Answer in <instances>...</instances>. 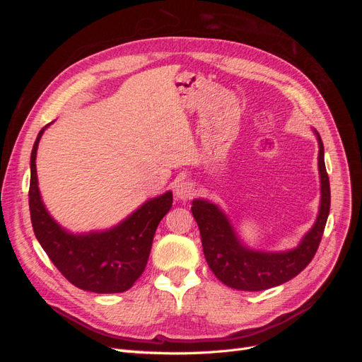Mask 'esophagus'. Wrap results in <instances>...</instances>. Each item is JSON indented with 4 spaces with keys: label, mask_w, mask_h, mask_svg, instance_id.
Returning <instances> with one entry per match:
<instances>
[{
    "label": "esophagus",
    "mask_w": 362,
    "mask_h": 362,
    "mask_svg": "<svg viewBox=\"0 0 362 362\" xmlns=\"http://www.w3.org/2000/svg\"><path fill=\"white\" fill-rule=\"evenodd\" d=\"M194 192H196V189H194L193 182H190V181H180L177 185H175V196H177V198L181 201L190 199L194 194Z\"/></svg>",
    "instance_id": "esophagus-1"
}]
</instances>
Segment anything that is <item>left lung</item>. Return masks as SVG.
<instances>
[{
    "label": "left lung",
    "instance_id": "obj_1",
    "mask_svg": "<svg viewBox=\"0 0 362 362\" xmlns=\"http://www.w3.org/2000/svg\"><path fill=\"white\" fill-rule=\"evenodd\" d=\"M314 133L319 140L322 198L315 223L303 235L298 247L284 252L249 249L240 242L229 218L216 204L206 199H194L192 202V213L199 226L208 267L225 286L243 291H261L276 287L298 276L314 258L331 208V187L325 166L323 141L315 129Z\"/></svg>",
    "mask_w": 362,
    "mask_h": 362
}]
</instances>
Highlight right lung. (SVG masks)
Instances as JSON below:
<instances>
[{"instance_id": "add662e5", "label": "right lung", "mask_w": 362, "mask_h": 362, "mask_svg": "<svg viewBox=\"0 0 362 362\" xmlns=\"http://www.w3.org/2000/svg\"><path fill=\"white\" fill-rule=\"evenodd\" d=\"M45 125L33 145L28 204L33 231L62 275L75 287L92 293H122L144 273L156 229L170 210L172 192H166L105 231L72 234L49 216L37 187L36 154Z\"/></svg>"}]
</instances>
